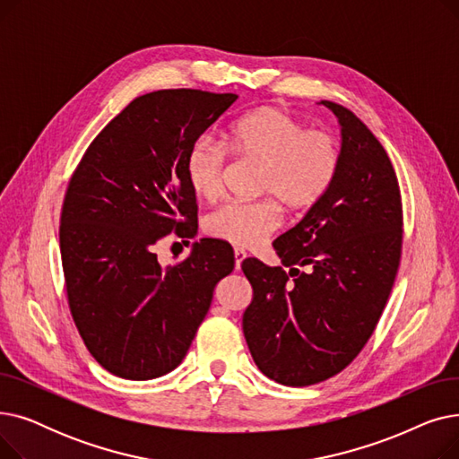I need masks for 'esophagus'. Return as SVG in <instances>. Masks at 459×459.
Wrapping results in <instances>:
<instances>
[{
	"mask_svg": "<svg viewBox=\"0 0 459 459\" xmlns=\"http://www.w3.org/2000/svg\"><path fill=\"white\" fill-rule=\"evenodd\" d=\"M246 256H247V253H246L244 249H239V247H236V249H234V258H236L234 266H236V270L242 268V262L246 260Z\"/></svg>",
	"mask_w": 459,
	"mask_h": 459,
	"instance_id": "1",
	"label": "esophagus"
}]
</instances>
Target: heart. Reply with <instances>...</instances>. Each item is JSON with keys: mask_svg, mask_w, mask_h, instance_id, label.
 I'll return each mask as SVG.
<instances>
[{"mask_svg": "<svg viewBox=\"0 0 459 459\" xmlns=\"http://www.w3.org/2000/svg\"><path fill=\"white\" fill-rule=\"evenodd\" d=\"M225 143L236 156L260 163V201H229L213 210L206 230L239 247H255L281 225L279 203L288 210L315 206L339 171V149L324 130L307 126L277 106H262L238 118ZM224 144L201 137L186 156V177L197 197L213 201L223 193L227 156Z\"/></svg>", "mask_w": 459, "mask_h": 459, "instance_id": "b5f03b06", "label": "heart"}]
</instances>
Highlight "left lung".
<instances>
[{"label": "left lung", "instance_id": "1", "mask_svg": "<svg viewBox=\"0 0 459 459\" xmlns=\"http://www.w3.org/2000/svg\"><path fill=\"white\" fill-rule=\"evenodd\" d=\"M322 104L342 126L339 171L273 242L289 272L258 258L242 262L253 286L242 320L249 351L264 376L288 387L333 377L365 348L402 256V195L387 152L350 109Z\"/></svg>", "mask_w": 459, "mask_h": 459}]
</instances>
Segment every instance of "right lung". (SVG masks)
I'll list each match as a JSON object with an SVG mask.
<instances>
[{
  "mask_svg": "<svg viewBox=\"0 0 459 459\" xmlns=\"http://www.w3.org/2000/svg\"><path fill=\"white\" fill-rule=\"evenodd\" d=\"M238 94L163 89L137 96L92 139L72 173L59 227L70 315L108 372L152 379L177 368L234 253L204 238L177 266L154 246L197 230L186 156Z\"/></svg>",
  "mask_w": 459,
  "mask_h": 459,
  "instance_id": "1",
  "label": "right lung"
}]
</instances>
